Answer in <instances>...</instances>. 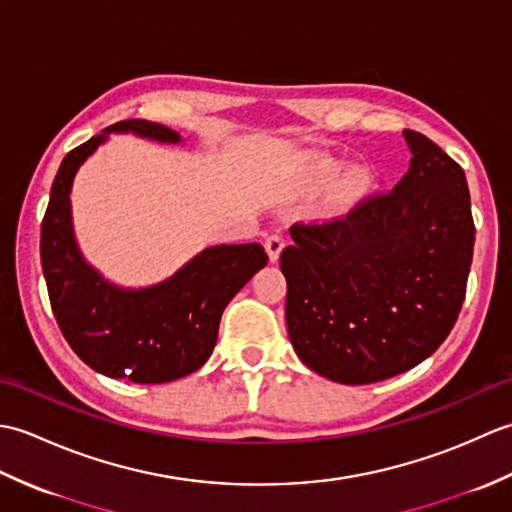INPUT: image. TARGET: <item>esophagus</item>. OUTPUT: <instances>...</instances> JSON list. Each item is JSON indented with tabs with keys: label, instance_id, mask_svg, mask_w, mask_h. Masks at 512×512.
<instances>
[{
	"label": "esophagus",
	"instance_id": "esophagus-1",
	"mask_svg": "<svg viewBox=\"0 0 512 512\" xmlns=\"http://www.w3.org/2000/svg\"><path fill=\"white\" fill-rule=\"evenodd\" d=\"M264 246H266L268 259L275 264L277 259H279V255H281V250H284V237H281V235H268Z\"/></svg>",
	"mask_w": 512,
	"mask_h": 512
}]
</instances>
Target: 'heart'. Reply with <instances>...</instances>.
Wrapping results in <instances>:
<instances>
[{"instance_id": "heart-1", "label": "heart", "mask_w": 512, "mask_h": 512, "mask_svg": "<svg viewBox=\"0 0 512 512\" xmlns=\"http://www.w3.org/2000/svg\"><path fill=\"white\" fill-rule=\"evenodd\" d=\"M332 173H336V169H332Z\"/></svg>"}]
</instances>
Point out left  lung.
<instances>
[{
  "label": "left lung",
  "mask_w": 512,
  "mask_h": 512,
  "mask_svg": "<svg viewBox=\"0 0 512 512\" xmlns=\"http://www.w3.org/2000/svg\"><path fill=\"white\" fill-rule=\"evenodd\" d=\"M409 171L325 224H295L281 253L286 325L303 365L343 385L416 367L447 339L462 308L475 226L458 162L402 132Z\"/></svg>",
  "instance_id": "1"
}]
</instances>
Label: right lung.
Listing matches in <instances>:
<instances>
[{"mask_svg": "<svg viewBox=\"0 0 512 512\" xmlns=\"http://www.w3.org/2000/svg\"><path fill=\"white\" fill-rule=\"evenodd\" d=\"M112 134L184 143L165 125L129 118L72 149L52 182L41 224L43 277L65 341L85 365L140 385L171 383L209 361L224 308L268 264V255L259 244H217L158 284L129 288L107 279L76 242L70 195L83 162Z\"/></svg>", "mask_w": 512, "mask_h": 512, "instance_id": "add662e5", "label": "right lung"}]
</instances>
